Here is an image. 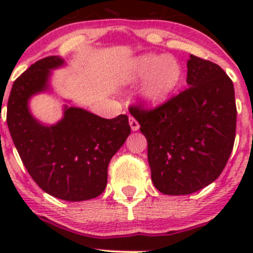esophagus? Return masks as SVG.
Returning a JSON list of instances; mask_svg holds the SVG:
<instances>
[{
    "label": "esophagus",
    "mask_w": 253,
    "mask_h": 253,
    "mask_svg": "<svg viewBox=\"0 0 253 253\" xmlns=\"http://www.w3.org/2000/svg\"><path fill=\"white\" fill-rule=\"evenodd\" d=\"M129 124H130V128H131V130H133V131H135V130H138V129H139V123L134 119L133 116H130V118H129Z\"/></svg>",
    "instance_id": "1"
}]
</instances>
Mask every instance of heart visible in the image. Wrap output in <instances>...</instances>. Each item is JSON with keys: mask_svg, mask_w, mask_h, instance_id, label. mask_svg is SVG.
<instances>
[{"mask_svg": "<svg viewBox=\"0 0 253 253\" xmlns=\"http://www.w3.org/2000/svg\"><path fill=\"white\" fill-rule=\"evenodd\" d=\"M123 78L128 82L146 78L142 87L143 99L152 106H158L177 90L182 80V69L175 58L146 54L129 64Z\"/></svg>", "mask_w": 253, "mask_h": 253, "instance_id": "heart-1", "label": "heart"}]
</instances>
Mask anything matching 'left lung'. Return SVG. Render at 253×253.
<instances>
[{"mask_svg": "<svg viewBox=\"0 0 253 253\" xmlns=\"http://www.w3.org/2000/svg\"><path fill=\"white\" fill-rule=\"evenodd\" d=\"M189 88L154 109L129 111L148 143L153 185L166 195H187L219 177L233 149L237 107L233 82L218 64L190 55Z\"/></svg>", "mask_w": 253, "mask_h": 253, "instance_id": "1", "label": "left lung"}]
</instances>
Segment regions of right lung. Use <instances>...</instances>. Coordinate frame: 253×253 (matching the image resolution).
Returning <instances> with one entry per match:
<instances>
[{
    "instance_id": "1",
    "label": "right lung",
    "mask_w": 253,
    "mask_h": 253,
    "mask_svg": "<svg viewBox=\"0 0 253 253\" xmlns=\"http://www.w3.org/2000/svg\"><path fill=\"white\" fill-rule=\"evenodd\" d=\"M62 64V58L51 55L17 77L8 96L6 120L20 158L38 186L66 202H82L104 193L109 162L130 134V125L123 114L104 119L68 106L55 125L35 120L29 99L48 88L50 69Z\"/></svg>"
}]
</instances>
